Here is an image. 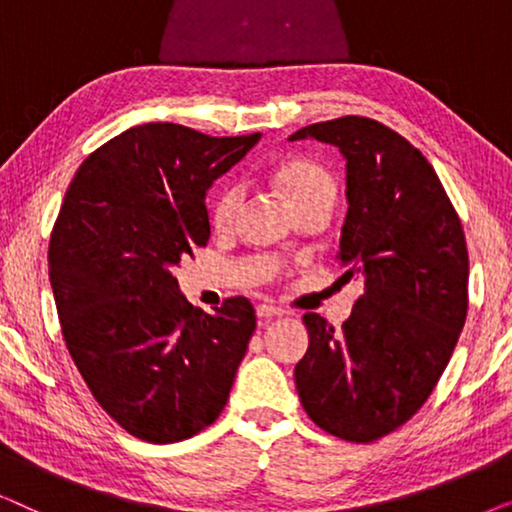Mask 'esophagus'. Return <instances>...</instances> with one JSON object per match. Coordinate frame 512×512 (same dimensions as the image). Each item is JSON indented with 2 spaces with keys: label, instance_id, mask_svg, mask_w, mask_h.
Listing matches in <instances>:
<instances>
[{
  "label": "esophagus",
  "instance_id": "34e87169",
  "mask_svg": "<svg viewBox=\"0 0 512 512\" xmlns=\"http://www.w3.org/2000/svg\"><path fill=\"white\" fill-rule=\"evenodd\" d=\"M256 314H258V319H261V324H268L270 319L282 317L284 310H279V307H275V305H258Z\"/></svg>",
  "mask_w": 512,
  "mask_h": 512
}]
</instances>
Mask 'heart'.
Wrapping results in <instances>:
<instances>
[{"instance_id":"heart-1","label":"heart","mask_w":512,"mask_h":512,"mask_svg":"<svg viewBox=\"0 0 512 512\" xmlns=\"http://www.w3.org/2000/svg\"><path fill=\"white\" fill-rule=\"evenodd\" d=\"M277 181L289 202L296 209L307 200L314 198H335V184L324 167L305 158L289 160L277 172ZM242 202V188L235 181H228L219 188L212 202V221L216 228H228L235 221L237 209Z\"/></svg>"}]
</instances>
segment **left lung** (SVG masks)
Here are the masks:
<instances>
[{
    "instance_id": "obj_1",
    "label": "left lung",
    "mask_w": 512,
    "mask_h": 512,
    "mask_svg": "<svg viewBox=\"0 0 512 512\" xmlns=\"http://www.w3.org/2000/svg\"><path fill=\"white\" fill-rule=\"evenodd\" d=\"M289 139H317L345 158L340 279L361 291L342 331L303 317L310 347L296 389L314 424L370 443L422 408L454 352L468 310L464 228L429 160L387 125L345 116Z\"/></svg>"
}]
</instances>
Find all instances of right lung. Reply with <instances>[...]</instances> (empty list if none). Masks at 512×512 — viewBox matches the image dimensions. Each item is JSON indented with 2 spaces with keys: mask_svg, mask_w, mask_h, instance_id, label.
I'll return each instance as SVG.
<instances>
[{
  "mask_svg": "<svg viewBox=\"0 0 512 512\" xmlns=\"http://www.w3.org/2000/svg\"><path fill=\"white\" fill-rule=\"evenodd\" d=\"M258 139L135 125L90 153L65 193L48 247L62 335L95 401L146 443L214 424L247 354L254 305L202 312L172 272L209 240V186Z\"/></svg>",
  "mask_w": 512,
  "mask_h": 512,
  "instance_id": "obj_1",
  "label": "right lung"
}]
</instances>
